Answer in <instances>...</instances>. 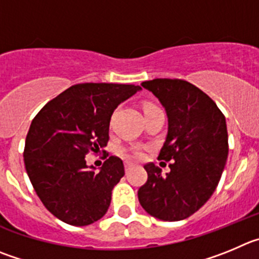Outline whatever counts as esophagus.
I'll list each match as a JSON object with an SVG mask.
<instances>
[{"instance_id":"esophagus-1","label":"esophagus","mask_w":259,"mask_h":259,"mask_svg":"<svg viewBox=\"0 0 259 259\" xmlns=\"http://www.w3.org/2000/svg\"><path fill=\"white\" fill-rule=\"evenodd\" d=\"M132 167H133V163L125 162V171H126V172H127V171H129Z\"/></svg>"}]
</instances>
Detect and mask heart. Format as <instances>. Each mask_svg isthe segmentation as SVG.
<instances>
[{"label": "heart", "mask_w": 259, "mask_h": 259, "mask_svg": "<svg viewBox=\"0 0 259 259\" xmlns=\"http://www.w3.org/2000/svg\"><path fill=\"white\" fill-rule=\"evenodd\" d=\"M151 107H153V106L148 105L146 107V110L147 108H151ZM129 156L133 157V158H142V157H143V152H142L141 148H133L132 151H129Z\"/></svg>", "instance_id": "heart-1"}]
</instances>
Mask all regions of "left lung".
Instances as JSON below:
<instances>
[{"instance_id": "obj_1", "label": "left lung", "mask_w": 259, "mask_h": 259, "mask_svg": "<svg viewBox=\"0 0 259 259\" xmlns=\"http://www.w3.org/2000/svg\"><path fill=\"white\" fill-rule=\"evenodd\" d=\"M142 87L158 98L167 113V137L158 159L172 163L166 175L154 163H147L148 179L138 198L151 216L180 221L197 212L219 185L229 153L226 120L216 103L189 81L153 79Z\"/></svg>"}]
</instances>
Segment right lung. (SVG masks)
<instances>
[{"mask_svg":"<svg viewBox=\"0 0 259 259\" xmlns=\"http://www.w3.org/2000/svg\"><path fill=\"white\" fill-rule=\"evenodd\" d=\"M141 89L133 84H75L33 118L24 163L35 193L53 216L72 226H87L105 216L113 187L125 175L124 163L111 156L96 172L85 156L107 146L113 111Z\"/></svg>","mask_w":259,"mask_h":259,"instance_id":"obj_1","label":"right lung"}]
</instances>
